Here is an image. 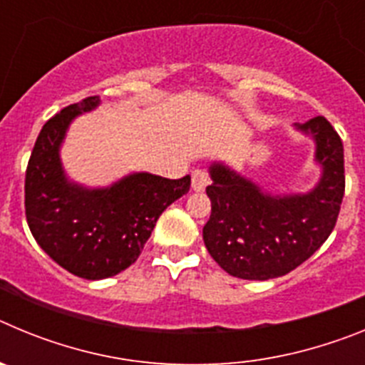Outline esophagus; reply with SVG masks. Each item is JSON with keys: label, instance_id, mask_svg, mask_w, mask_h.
<instances>
[{"label": "esophagus", "instance_id": "1", "mask_svg": "<svg viewBox=\"0 0 365 365\" xmlns=\"http://www.w3.org/2000/svg\"><path fill=\"white\" fill-rule=\"evenodd\" d=\"M208 185H210V177H208V173L202 172V170H195V172L192 173V188L195 190V192H202Z\"/></svg>", "mask_w": 365, "mask_h": 365}]
</instances>
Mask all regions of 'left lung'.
<instances>
[{
    "instance_id": "obj_1",
    "label": "left lung",
    "mask_w": 365,
    "mask_h": 365,
    "mask_svg": "<svg viewBox=\"0 0 365 365\" xmlns=\"http://www.w3.org/2000/svg\"><path fill=\"white\" fill-rule=\"evenodd\" d=\"M316 143L320 182L309 193L270 195L225 164H212V214L202 240L222 270L241 279L285 276L325 243L346 192L344 144L325 117L296 124Z\"/></svg>"
}]
</instances>
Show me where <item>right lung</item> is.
<instances>
[{
	"instance_id": "add662e5",
	"label": "right lung",
	"mask_w": 365,
	"mask_h": 365,
	"mask_svg": "<svg viewBox=\"0 0 365 365\" xmlns=\"http://www.w3.org/2000/svg\"><path fill=\"white\" fill-rule=\"evenodd\" d=\"M100 104L87 96L45 122L25 173V215L34 240L58 265L86 279H104L133 265L159 215L190 190V175L133 173L109 188L69 182L60 146L76 115Z\"/></svg>"
}]
</instances>
